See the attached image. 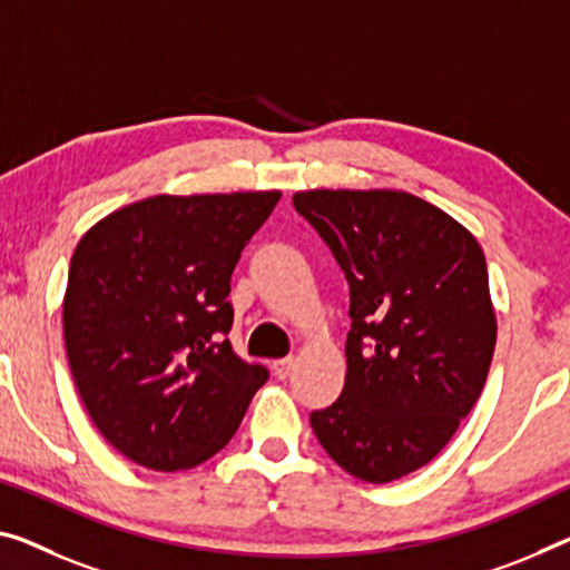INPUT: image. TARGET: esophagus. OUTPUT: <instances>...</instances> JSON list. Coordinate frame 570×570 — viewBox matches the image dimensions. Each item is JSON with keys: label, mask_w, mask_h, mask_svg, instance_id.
<instances>
[{"label": "esophagus", "mask_w": 570, "mask_h": 570, "mask_svg": "<svg viewBox=\"0 0 570 570\" xmlns=\"http://www.w3.org/2000/svg\"><path fill=\"white\" fill-rule=\"evenodd\" d=\"M293 370H295V358L293 356L277 358V362L273 364V372H275L277 380H287V376L293 374Z\"/></svg>", "instance_id": "34e87169"}]
</instances>
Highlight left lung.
Masks as SVG:
<instances>
[{
  "label": "left lung",
  "mask_w": 570,
  "mask_h": 570,
  "mask_svg": "<svg viewBox=\"0 0 570 570\" xmlns=\"http://www.w3.org/2000/svg\"><path fill=\"white\" fill-rule=\"evenodd\" d=\"M348 283L346 382L311 425L348 474L387 484L433 461L484 387L497 344L487 259L402 190L293 196Z\"/></svg>",
  "instance_id": "8db88e82"
}]
</instances>
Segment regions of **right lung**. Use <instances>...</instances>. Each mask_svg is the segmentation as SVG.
<instances>
[{"instance_id": "right-lung-1", "label": "right lung", "mask_w": 570, "mask_h": 570, "mask_svg": "<svg viewBox=\"0 0 570 570\" xmlns=\"http://www.w3.org/2000/svg\"><path fill=\"white\" fill-rule=\"evenodd\" d=\"M277 190L153 196L101 218L68 269L63 336L78 395L129 461L180 471L232 441L267 382L234 354L232 273Z\"/></svg>"}]
</instances>
